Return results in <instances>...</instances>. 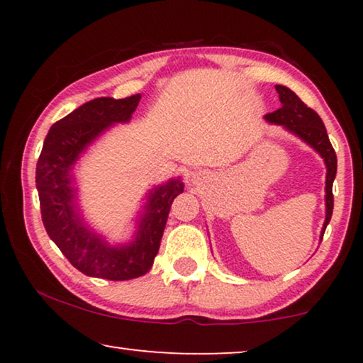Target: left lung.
Wrapping results in <instances>:
<instances>
[{
  "mask_svg": "<svg viewBox=\"0 0 363 363\" xmlns=\"http://www.w3.org/2000/svg\"><path fill=\"white\" fill-rule=\"evenodd\" d=\"M276 91L281 99V108L266 113V121L271 123H279L284 125L287 130L296 133L302 140L309 143L312 148H315L324 158L327 167V180H325V223L322 228V236H324L325 228L329 225L332 218V210H334V195H332V185H334V178L337 173V155L334 147L327 135L325 125L322 118L317 116L315 111L307 107L299 97L296 96L291 89L286 86H276Z\"/></svg>",
  "mask_w": 363,
  "mask_h": 363,
  "instance_id": "obj_1",
  "label": "left lung"
}]
</instances>
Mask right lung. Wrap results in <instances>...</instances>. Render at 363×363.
<instances>
[{
	"label": "right lung",
	"instance_id": "1",
	"mask_svg": "<svg viewBox=\"0 0 363 363\" xmlns=\"http://www.w3.org/2000/svg\"><path fill=\"white\" fill-rule=\"evenodd\" d=\"M140 97H99L82 104L49 128L38 158L36 186L44 228L67 261L86 276L127 281L150 271L172 203L183 191L180 180L155 188L135 241L122 247H111L79 220L76 190L71 185L72 165L87 143L108 125L130 121Z\"/></svg>",
	"mask_w": 363,
	"mask_h": 363
}]
</instances>
